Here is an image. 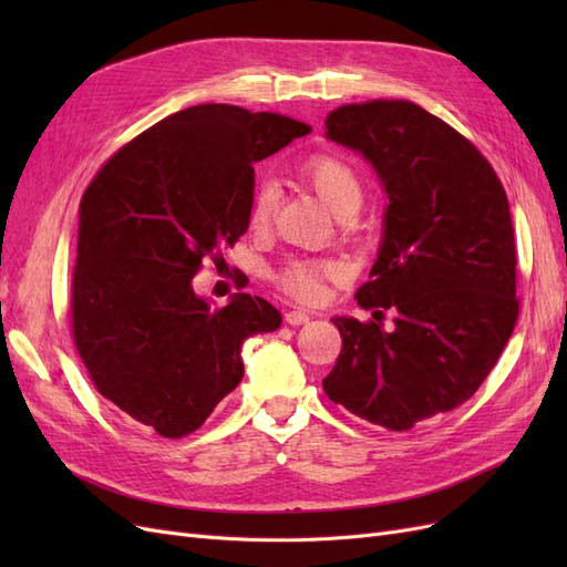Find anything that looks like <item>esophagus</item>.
Here are the masks:
<instances>
[{
    "label": "esophagus",
    "instance_id": "obj_1",
    "mask_svg": "<svg viewBox=\"0 0 567 567\" xmlns=\"http://www.w3.org/2000/svg\"><path fill=\"white\" fill-rule=\"evenodd\" d=\"M307 321H310V315L302 312V310H290V312H286V323H290V326H302V323H307Z\"/></svg>",
    "mask_w": 567,
    "mask_h": 567
}]
</instances>
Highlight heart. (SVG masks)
Here are the masks:
<instances>
[{
    "label": "heart",
    "instance_id": "obj_1",
    "mask_svg": "<svg viewBox=\"0 0 567 567\" xmlns=\"http://www.w3.org/2000/svg\"><path fill=\"white\" fill-rule=\"evenodd\" d=\"M300 177L310 184L317 196L329 205L338 217H352L364 203V177L359 167L342 153H317L300 165ZM274 215L271 188H257L250 203V225L262 229ZM338 277L333 262L296 260L279 274V286L302 302H317L323 296V284Z\"/></svg>",
    "mask_w": 567,
    "mask_h": 567
}]
</instances>
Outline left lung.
<instances>
[{
    "label": "left lung",
    "instance_id": "obj_1",
    "mask_svg": "<svg viewBox=\"0 0 567 567\" xmlns=\"http://www.w3.org/2000/svg\"><path fill=\"white\" fill-rule=\"evenodd\" d=\"M326 136L373 165L388 210L379 260L357 290L375 321L333 319L342 350L323 392L359 419L409 431L473 398L513 333L508 198L483 153L411 101L340 106ZM383 309L395 315L390 332Z\"/></svg>",
    "mask_w": 567,
    "mask_h": 567
}]
</instances>
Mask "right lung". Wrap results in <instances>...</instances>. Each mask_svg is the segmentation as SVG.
Segmentation results:
<instances>
[{
  "mask_svg": "<svg viewBox=\"0 0 567 567\" xmlns=\"http://www.w3.org/2000/svg\"><path fill=\"white\" fill-rule=\"evenodd\" d=\"M312 127L279 113L200 104L163 117L101 165L80 200L71 286L75 348L94 388L163 437L198 431L241 383L244 340L281 312L194 290L250 221L252 165Z\"/></svg>",
  "mask_w": 567,
  "mask_h": 567,
  "instance_id": "right-lung-1",
  "label": "right lung"
}]
</instances>
